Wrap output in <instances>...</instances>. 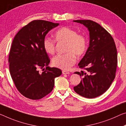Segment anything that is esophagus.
I'll return each instance as SVG.
<instances>
[{"mask_svg":"<svg viewBox=\"0 0 126 126\" xmlns=\"http://www.w3.org/2000/svg\"><path fill=\"white\" fill-rule=\"evenodd\" d=\"M62 73L63 74H64V75H65V74H69V72H68V71H62Z\"/></svg>","mask_w":126,"mask_h":126,"instance_id":"esophagus-1","label":"esophagus"}]
</instances>
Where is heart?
Returning a JSON list of instances; mask_svg holds the SVG:
<instances>
[{
    "mask_svg": "<svg viewBox=\"0 0 126 126\" xmlns=\"http://www.w3.org/2000/svg\"><path fill=\"white\" fill-rule=\"evenodd\" d=\"M54 37L55 41L66 43L64 54H58L52 58L54 66L67 70L75 64L76 57H81L85 53L87 47V40L83 35H79L77 32L71 28L63 27L55 32ZM43 47L45 52L53 54L55 51V42L49 38L43 41Z\"/></svg>",
    "mask_w": 126,
    "mask_h": 126,
    "instance_id": "b5f03b06",
    "label": "heart"
}]
</instances>
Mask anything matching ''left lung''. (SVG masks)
<instances>
[{
	"label": "left lung",
	"instance_id": "1",
	"mask_svg": "<svg viewBox=\"0 0 126 126\" xmlns=\"http://www.w3.org/2000/svg\"><path fill=\"white\" fill-rule=\"evenodd\" d=\"M89 31V47L79 63L85 72H76L82 76L81 82L74 87L78 94L92 99L102 95L109 88L115 77L117 52L112 36L99 24L91 20H75Z\"/></svg>",
	"mask_w": 126,
	"mask_h": 126
}]
</instances>
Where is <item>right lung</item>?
I'll use <instances>...</instances> for the list:
<instances>
[{
  "instance_id": "1",
  "label": "right lung",
  "mask_w": 126,
  "mask_h": 126,
  "mask_svg": "<svg viewBox=\"0 0 126 126\" xmlns=\"http://www.w3.org/2000/svg\"><path fill=\"white\" fill-rule=\"evenodd\" d=\"M59 25L35 20L22 28L14 38L9 55V71L16 87L26 97L43 98L53 90L55 78L61 75L60 69L48 67L50 61L43 47L45 36ZM44 66L46 70L40 73L39 69Z\"/></svg>"
}]
</instances>
